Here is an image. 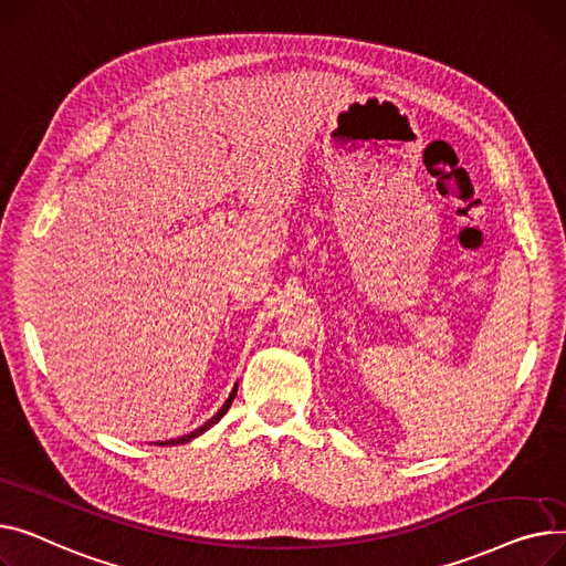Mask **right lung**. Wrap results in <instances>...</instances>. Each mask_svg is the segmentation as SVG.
Returning a JSON list of instances; mask_svg holds the SVG:
<instances>
[{
  "instance_id": "obj_1",
  "label": "right lung",
  "mask_w": 566,
  "mask_h": 566,
  "mask_svg": "<svg viewBox=\"0 0 566 566\" xmlns=\"http://www.w3.org/2000/svg\"><path fill=\"white\" fill-rule=\"evenodd\" d=\"M235 395H238V386L232 388V392H230V397L226 400V405L217 411V416H212L203 427H198V429H193L191 434H187V437H180V439H171V441H164V443H157V446H180V443H187V441H191V439H196V437H201L206 429H210L212 424H217L226 413H228V409H230V405H232V400H235Z\"/></svg>"
}]
</instances>
